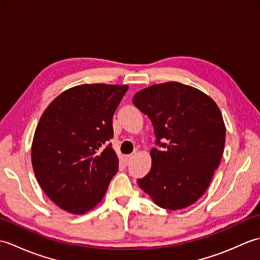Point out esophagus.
<instances>
[{"instance_id":"obj_1","label":"esophagus","mask_w":260,"mask_h":260,"mask_svg":"<svg viewBox=\"0 0 260 260\" xmlns=\"http://www.w3.org/2000/svg\"><path fill=\"white\" fill-rule=\"evenodd\" d=\"M121 159H123V163L125 167H127V165H129V163L132 161V155H123Z\"/></svg>"}]
</instances>
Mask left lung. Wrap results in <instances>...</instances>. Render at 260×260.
<instances>
[{
  "label": "left lung",
  "instance_id": "obj_1",
  "mask_svg": "<svg viewBox=\"0 0 260 260\" xmlns=\"http://www.w3.org/2000/svg\"><path fill=\"white\" fill-rule=\"evenodd\" d=\"M133 104L152 121V168L137 180L158 207L178 210L202 197L221 161L225 127L211 98L180 82L147 87Z\"/></svg>",
  "mask_w": 260,
  "mask_h": 260
}]
</instances>
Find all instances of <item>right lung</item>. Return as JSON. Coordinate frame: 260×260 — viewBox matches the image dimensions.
<instances>
[{
	"instance_id": "add662e5",
	"label": "right lung",
	"mask_w": 260,
	"mask_h": 260,
	"mask_svg": "<svg viewBox=\"0 0 260 260\" xmlns=\"http://www.w3.org/2000/svg\"><path fill=\"white\" fill-rule=\"evenodd\" d=\"M128 89L117 85H80L49 105L36 128L32 167L46 194L66 211L81 214L105 196L118 171L108 142L113 116Z\"/></svg>"
}]
</instances>
